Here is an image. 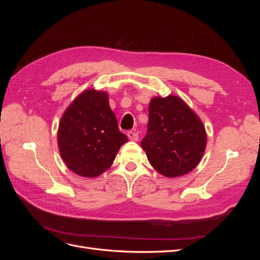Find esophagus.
I'll return each instance as SVG.
<instances>
[{"mask_svg":"<svg viewBox=\"0 0 260 260\" xmlns=\"http://www.w3.org/2000/svg\"><path fill=\"white\" fill-rule=\"evenodd\" d=\"M127 136H128V138L131 140V141H138L139 140V135L137 132H135V131H128L127 132Z\"/></svg>","mask_w":260,"mask_h":260,"instance_id":"esophagus-1","label":"esophagus"}]
</instances>
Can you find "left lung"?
<instances>
[{"label":"left lung","mask_w":260,"mask_h":260,"mask_svg":"<svg viewBox=\"0 0 260 260\" xmlns=\"http://www.w3.org/2000/svg\"><path fill=\"white\" fill-rule=\"evenodd\" d=\"M206 139L201 119L182 100L169 95L151 101L141 146L160 175L174 178L193 170L205 151Z\"/></svg>","instance_id":"1"}]
</instances>
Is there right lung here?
I'll return each mask as SVG.
<instances>
[{"label": "right lung", "instance_id": "right-lung-1", "mask_svg": "<svg viewBox=\"0 0 260 260\" xmlns=\"http://www.w3.org/2000/svg\"><path fill=\"white\" fill-rule=\"evenodd\" d=\"M127 141L118 128L105 92L81 93L61 117L59 152L68 168L79 176L94 178L103 174Z\"/></svg>", "mask_w": 260, "mask_h": 260}]
</instances>
